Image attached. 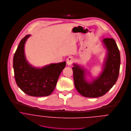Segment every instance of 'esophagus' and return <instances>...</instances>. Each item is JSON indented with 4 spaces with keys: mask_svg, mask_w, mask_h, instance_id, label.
I'll return each mask as SVG.
<instances>
[{
    "mask_svg": "<svg viewBox=\"0 0 131 131\" xmlns=\"http://www.w3.org/2000/svg\"><path fill=\"white\" fill-rule=\"evenodd\" d=\"M74 61V58L70 56V57H69L67 59V64L70 66H71V64H72V63Z\"/></svg>",
    "mask_w": 131,
    "mask_h": 131,
    "instance_id": "34e87169",
    "label": "esophagus"
}]
</instances>
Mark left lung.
Instances as JSON below:
<instances>
[{
    "mask_svg": "<svg viewBox=\"0 0 131 131\" xmlns=\"http://www.w3.org/2000/svg\"><path fill=\"white\" fill-rule=\"evenodd\" d=\"M102 43L107 52L102 71L96 77H93L83 66L73 63L75 86L78 92L85 97H97L104 95L113 86L118 77L121 56L117 44L111 38L103 39Z\"/></svg>",
    "mask_w": 131,
    "mask_h": 131,
    "instance_id": "obj_1",
    "label": "left lung"
}]
</instances>
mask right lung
Here are the masks:
<instances>
[{"mask_svg": "<svg viewBox=\"0 0 131 131\" xmlns=\"http://www.w3.org/2000/svg\"><path fill=\"white\" fill-rule=\"evenodd\" d=\"M31 35L20 41L13 58L15 78L18 86L32 96H46L54 90L59 76L66 67V62L51 63L42 68L32 66L25 54V44Z\"/></svg>", "mask_w": 131, "mask_h": 131, "instance_id": "obj_1", "label": "right lung"}]
</instances>
